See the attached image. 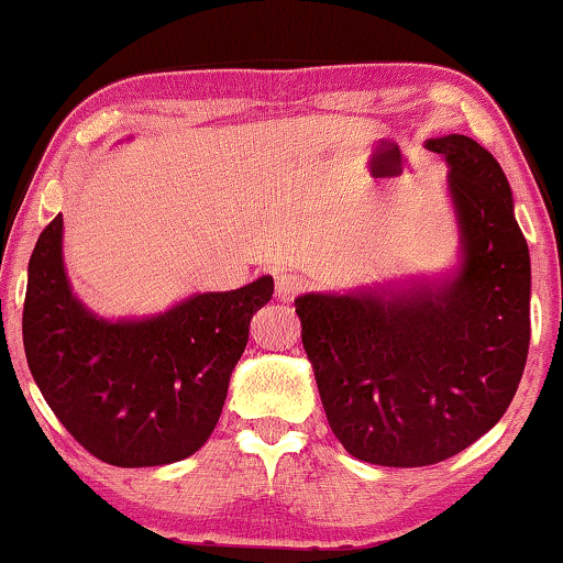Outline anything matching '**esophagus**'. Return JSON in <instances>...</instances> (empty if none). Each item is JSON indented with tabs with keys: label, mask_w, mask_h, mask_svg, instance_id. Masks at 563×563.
Returning a JSON list of instances; mask_svg holds the SVG:
<instances>
[{
	"label": "esophagus",
	"mask_w": 563,
	"mask_h": 563,
	"mask_svg": "<svg viewBox=\"0 0 563 563\" xmlns=\"http://www.w3.org/2000/svg\"><path fill=\"white\" fill-rule=\"evenodd\" d=\"M306 280L300 278V275H292V273H280L278 280H275V296L280 300H292L300 292L306 290Z\"/></svg>",
	"instance_id": "obj_1"
}]
</instances>
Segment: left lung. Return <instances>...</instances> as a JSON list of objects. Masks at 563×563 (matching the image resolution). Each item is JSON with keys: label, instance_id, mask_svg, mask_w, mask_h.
Returning <instances> with one entry per match:
<instances>
[{"label": "left lung", "instance_id": "obj_1", "mask_svg": "<svg viewBox=\"0 0 563 563\" xmlns=\"http://www.w3.org/2000/svg\"><path fill=\"white\" fill-rule=\"evenodd\" d=\"M446 157L462 234L456 278L296 298L303 350L334 437L379 466H429L493 429L530 344V255L500 163L464 134Z\"/></svg>", "mask_w": 563, "mask_h": 563}]
</instances>
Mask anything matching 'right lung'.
Masks as SVG:
<instances>
[{"label":"right lung","instance_id":"obj_1","mask_svg":"<svg viewBox=\"0 0 563 563\" xmlns=\"http://www.w3.org/2000/svg\"><path fill=\"white\" fill-rule=\"evenodd\" d=\"M271 298L273 278L263 275L236 290L196 292L153 319H99L70 292L58 213L30 257L22 342L47 406L89 454L161 466L211 437L252 316Z\"/></svg>","mask_w":563,"mask_h":563}]
</instances>
